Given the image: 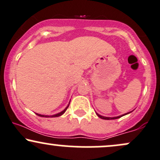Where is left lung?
Here are the masks:
<instances>
[{
  "instance_id": "1",
  "label": "left lung",
  "mask_w": 160,
  "mask_h": 160,
  "mask_svg": "<svg viewBox=\"0 0 160 160\" xmlns=\"http://www.w3.org/2000/svg\"><path fill=\"white\" fill-rule=\"evenodd\" d=\"M128 113H125V114H122L121 116H119V117H103V116H101L100 114H98V113H96L97 116H98V117H100L101 119H103V120H115V119H118V118H120V117H122V116H125L126 114H128Z\"/></svg>"
}]
</instances>
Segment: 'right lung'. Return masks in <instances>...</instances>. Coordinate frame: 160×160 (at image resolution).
<instances>
[{
    "label": "right lung",
    "instance_id": "obj_1",
    "mask_svg": "<svg viewBox=\"0 0 160 160\" xmlns=\"http://www.w3.org/2000/svg\"><path fill=\"white\" fill-rule=\"evenodd\" d=\"M69 104H70V103L68 104V105L67 107H66V108H65V110H64V111H62V112H60V113H57V114L52 115V116H45V115H41V114H39V113H36V114L38 115V116H39V117H59V116H62V114H63L64 113H65V112L66 111V110H67V109H68V108Z\"/></svg>",
    "mask_w": 160,
    "mask_h": 160
}]
</instances>
